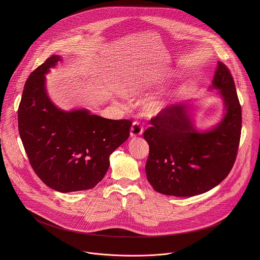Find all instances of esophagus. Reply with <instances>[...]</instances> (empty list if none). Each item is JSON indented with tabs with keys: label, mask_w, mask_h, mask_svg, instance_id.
<instances>
[{
	"label": "esophagus",
	"mask_w": 260,
	"mask_h": 260,
	"mask_svg": "<svg viewBox=\"0 0 260 260\" xmlns=\"http://www.w3.org/2000/svg\"><path fill=\"white\" fill-rule=\"evenodd\" d=\"M142 133H143L142 126L138 122H134L132 124V127H131V130H130V136L131 137H138V136L142 135Z\"/></svg>",
	"instance_id": "34e87169"
}]
</instances>
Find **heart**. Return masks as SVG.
I'll list each match as a JSON object with an SVG mask.
<instances>
[{
	"label": "heart",
	"instance_id": "b5f03b06",
	"mask_svg": "<svg viewBox=\"0 0 260 260\" xmlns=\"http://www.w3.org/2000/svg\"><path fill=\"white\" fill-rule=\"evenodd\" d=\"M172 77V73L168 71H160L138 77H132L126 80L120 87L121 95L128 98H137L146 95L151 88L158 86ZM166 99L158 98L149 101L146 104V111L156 114L166 106Z\"/></svg>",
	"mask_w": 260,
	"mask_h": 260
}]
</instances>
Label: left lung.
<instances>
[{"mask_svg": "<svg viewBox=\"0 0 260 260\" xmlns=\"http://www.w3.org/2000/svg\"><path fill=\"white\" fill-rule=\"evenodd\" d=\"M210 89L219 90L224 114L208 130L194 126L191 100L163 109L143 136L149 144L145 166L155 191L191 197L205 193L227 177L236 159L241 134V106L228 68L217 62Z\"/></svg>", "mask_w": 260, "mask_h": 260, "instance_id": "1", "label": "left lung"}]
</instances>
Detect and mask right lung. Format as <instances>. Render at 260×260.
I'll return each instance as SVG.
<instances>
[{
  "mask_svg": "<svg viewBox=\"0 0 260 260\" xmlns=\"http://www.w3.org/2000/svg\"><path fill=\"white\" fill-rule=\"evenodd\" d=\"M62 58L53 55L29 76L18 110L19 133L31 166L50 188L88 190L105 176L109 157L129 137L130 120H111L87 109L64 111L49 98L46 74Z\"/></svg>",
  "mask_w": 260,
  "mask_h": 260,
  "instance_id": "add662e5",
  "label": "right lung"
}]
</instances>
